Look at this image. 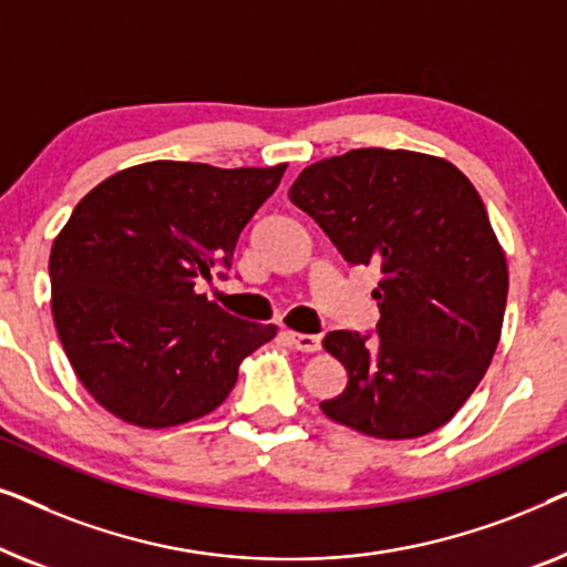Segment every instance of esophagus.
<instances>
[{"mask_svg":"<svg viewBox=\"0 0 567 567\" xmlns=\"http://www.w3.org/2000/svg\"><path fill=\"white\" fill-rule=\"evenodd\" d=\"M287 341H290L298 352H318V349H321V337H316V333L287 331Z\"/></svg>","mask_w":567,"mask_h":567,"instance_id":"obj_1","label":"esophagus"}]
</instances>
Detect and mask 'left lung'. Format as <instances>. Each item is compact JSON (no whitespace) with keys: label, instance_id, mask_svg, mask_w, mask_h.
Returning <instances> with one entry per match:
<instances>
[{"label":"left lung","instance_id":"obj_1","mask_svg":"<svg viewBox=\"0 0 567 567\" xmlns=\"http://www.w3.org/2000/svg\"><path fill=\"white\" fill-rule=\"evenodd\" d=\"M287 197L349 265L380 269V339H323L349 380L321 411L374 440L444 426L488 370L508 292L506 254L473 182L442 156L354 148L306 166Z\"/></svg>","mask_w":567,"mask_h":567}]
</instances>
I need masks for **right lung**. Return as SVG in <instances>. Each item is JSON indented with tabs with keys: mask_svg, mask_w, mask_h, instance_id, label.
<instances>
[{
	"mask_svg": "<svg viewBox=\"0 0 567 567\" xmlns=\"http://www.w3.org/2000/svg\"><path fill=\"white\" fill-rule=\"evenodd\" d=\"M285 169L148 162L79 200L48 259L53 323L86 393L115 419L141 429L203 419L275 339L277 326L228 316L195 287L230 267Z\"/></svg>",
	"mask_w": 567,
	"mask_h": 567,
	"instance_id": "right-lung-1",
	"label": "right lung"
}]
</instances>
